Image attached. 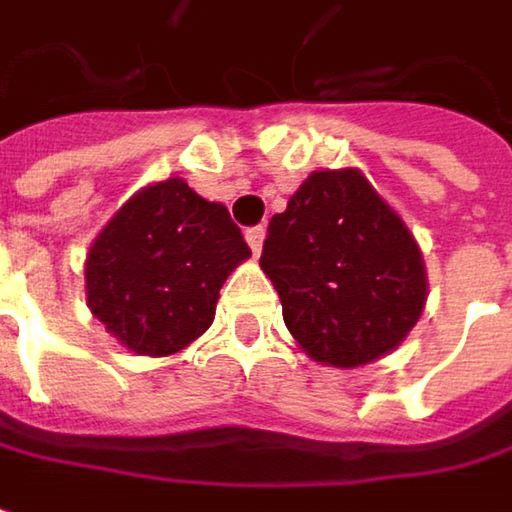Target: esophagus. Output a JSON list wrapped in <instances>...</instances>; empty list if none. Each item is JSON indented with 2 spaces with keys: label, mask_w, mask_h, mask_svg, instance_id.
<instances>
[{
  "label": "esophagus",
  "mask_w": 512,
  "mask_h": 512,
  "mask_svg": "<svg viewBox=\"0 0 512 512\" xmlns=\"http://www.w3.org/2000/svg\"><path fill=\"white\" fill-rule=\"evenodd\" d=\"M263 237H266V229L263 226H255V229H249L246 232V243H249V249L260 255V249H263Z\"/></svg>",
  "instance_id": "34e87169"
}]
</instances>
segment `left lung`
Returning <instances> with one entry per match:
<instances>
[{
  "label": "left lung",
  "mask_w": 512,
  "mask_h": 512,
  "mask_svg": "<svg viewBox=\"0 0 512 512\" xmlns=\"http://www.w3.org/2000/svg\"><path fill=\"white\" fill-rule=\"evenodd\" d=\"M260 269L298 349L323 367L389 355L427 303L418 240L361 168L312 171L269 220Z\"/></svg>",
  "instance_id": "1"
}]
</instances>
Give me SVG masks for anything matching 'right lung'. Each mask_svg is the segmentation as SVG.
Segmentation results:
<instances>
[{
  "mask_svg": "<svg viewBox=\"0 0 512 512\" xmlns=\"http://www.w3.org/2000/svg\"><path fill=\"white\" fill-rule=\"evenodd\" d=\"M252 252L223 203L183 177L134 191L85 255V303L134 355L168 358L214 321L226 278Z\"/></svg>",
  "mask_w": 512,
  "mask_h": 512,
  "instance_id": "1",
  "label": "right lung"
}]
</instances>
